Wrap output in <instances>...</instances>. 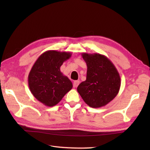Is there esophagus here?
Segmentation results:
<instances>
[{"label":"esophagus","mask_w":150,"mask_h":150,"mask_svg":"<svg viewBox=\"0 0 150 150\" xmlns=\"http://www.w3.org/2000/svg\"><path fill=\"white\" fill-rule=\"evenodd\" d=\"M79 83H80V81H74V82H73V87L77 88L78 86H79Z\"/></svg>","instance_id":"obj_1"}]
</instances>
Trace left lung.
Masks as SVG:
<instances>
[{
    "mask_svg": "<svg viewBox=\"0 0 150 150\" xmlns=\"http://www.w3.org/2000/svg\"><path fill=\"white\" fill-rule=\"evenodd\" d=\"M87 64L86 80L78 86L77 91L89 106H106L119 93L120 77L111 60L99 53H82Z\"/></svg>",
    "mask_w": 150,
    "mask_h": 150,
    "instance_id": "8db88e82",
    "label": "left lung"
}]
</instances>
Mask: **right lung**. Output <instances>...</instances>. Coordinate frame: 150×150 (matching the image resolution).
Returning <instances> with one entry per match:
<instances>
[{
    "instance_id": "right-lung-1",
    "label": "right lung",
    "mask_w": 150,
    "mask_h": 150,
    "mask_svg": "<svg viewBox=\"0 0 150 150\" xmlns=\"http://www.w3.org/2000/svg\"><path fill=\"white\" fill-rule=\"evenodd\" d=\"M71 56L70 52L47 51L31 68L28 75L30 91L45 106H55L72 89V82L60 70L63 62Z\"/></svg>"
}]
</instances>
